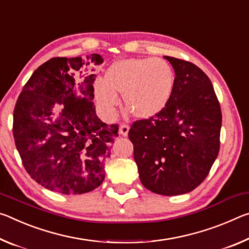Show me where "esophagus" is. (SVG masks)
I'll list each match as a JSON object with an SVG mask.
<instances>
[{
    "instance_id": "esophagus-1",
    "label": "esophagus",
    "mask_w": 249,
    "mask_h": 249,
    "mask_svg": "<svg viewBox=\"0 0 249 249\" xmlns=\"http://www.w3.org/2000/svg\"><path fill=\"white\" fill-rule=\"evenodd\" d=\"M128 132H129V125L124 124H120V127H119V133L121 134V136L127 137V136H128Z\"/></svg>"
}]
</instances>
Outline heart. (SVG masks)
Here are the masks:
<instances>
[{
	"label": "heart",
	"instance_id": "b5f03b06",
	"mask_svg": "<svg viewBox=\"0 0 249 249\" xmlns=\"http://www.w3.org/2000/svg\"><path fill=\"white\" fill-rule=\"evenodd\" d=\"M175 83L172 67L161 58L122 59L108 68L105 81L97 80L93 93L108 118L115 117L120 93L125 109L140 120L151 119L171 99Z\"/></svg>",
	"mask_w": 249,
	"mask_h": 249
}]
</instances>
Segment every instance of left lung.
I'll list each match as a JSON object with an SVG mask.
<instances>
[{
    "label": "left lung",
    "mask_w": 249,
    "mask_h": 249,
    "mask_svg": "<svg viewBox=\"0 0 249 249\" xmlns=\"http://www.w3.org/2000/svg\"><path fill=\"white\" fill-rule=\"evenodd\" d=\"M175 72L171 99L151 119L129 130L140 181L153 193H189L205 180L219 151L222 111L201 68L164 56Z\"/></svg>",
    "instance_id": "8db88e82"
}]
</instances>
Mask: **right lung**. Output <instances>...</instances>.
I'll list each match as a JSON object with an SVG mask.
<instances>
[{"mask_svg": "<svg viewBox=\"0 0 249 249\" xmlns=\"http://www.w3.org/2000/svg\"><path fill=\"white\" fill-rule=\"evenodd\" d=\"M103 62L98 54L54 57L33 72L16 101V149L26 172L47 190L83 194L105 180L119 128L101 121L92 103L93 71Z\"/></svg>", "mask_w": 249, "mask_h": 249, "instance_id": "1", "label": "right lung"}]
</instances>
